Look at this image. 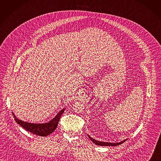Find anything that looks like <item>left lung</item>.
<instances>
[{"label":"left lung","instance_id":"obj_1","mask_svg":"<svg viewBox=\"0 0 161 161\" xmlns=\"http://www.w3.org/2000/svg\"><path fill=\"white\" fill-rule=\"evenodd\" d=\"M89 138L91 139V140L96 145H98V146H118V145H120L121 144H122L123 142H124L127 139H125V140L120 142H118V143H111V142H100V141H96V140H94V139H93L92 137H91L89 135H88Z\"/></svg>","mask_w":161,"mask_h":161}]
</instances>
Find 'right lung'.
Masks as SVG:
<instances>
[{"mask_svg": "<svg viewBox=\"0 0 161 161\" xmlns=\"http://www.w3.org/2000/svg\"><path fill=\"white\" fill-rule=\"evenodd\" d=\"M64 111H65V109H63L52 120H51L48 122L43 124H34L24 122L16 118L15 115H14V113L13 112L12 114L15 122L21 127H23L26 131H30V133L34 135H37L38 136H46L52 133L53 131H54V130L56 129L60 118L63 114Z\"/></svg>", "mask_w": 161, "mask_h": 161, "instance_id": "add662e5", "label": "right lung"}]
</instances>
